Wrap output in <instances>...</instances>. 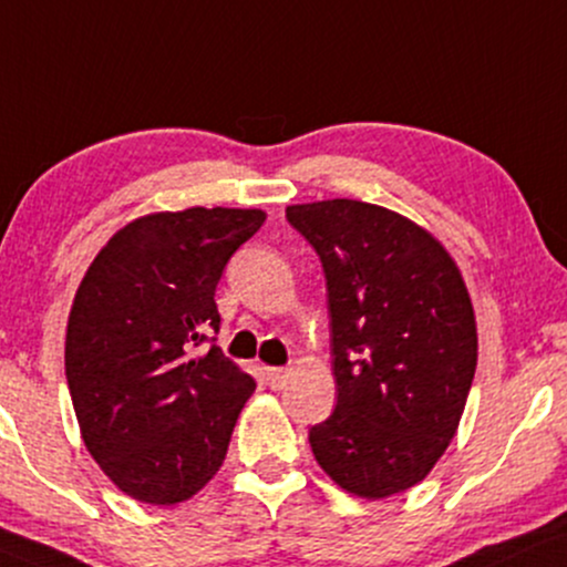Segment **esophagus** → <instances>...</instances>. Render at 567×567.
I'll list each match as a JSON object with an SVG mask.
<instances>
[{"instance_id":"1","label":"esophagus","mask_w":567,"mask_h":567,"mask_svg":"<svg viewBox=\"0 0 567 567\" xmlns=\"http://www.w3.org/2000/svg\"><path fill=\"white\" fill-rule=\"evenodd\" d=\"M286 381H289V370H284V368H268V383H270V389H284Z\"/></svg>"}]
</instances>
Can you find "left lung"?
Here are the masks:
<instances>
[{
  "label": "left lung",
  "mask_w": 567,
  "mask_h": 567,
  "mask_svg": "<svg viewBox=\"0 0 567 567\" xmlns=\"http://www.w3.org/2000/svg\"><path fill=\"white\" fill-rule=\"evenodd\" d=\"M326 272L337 410L310 446L362 499L421 484L463 417L478 362L476 312L442 241L358 199L286 207Z\"/></svg>",
  "instance_id": "left-lung-1"
}]
</instances>
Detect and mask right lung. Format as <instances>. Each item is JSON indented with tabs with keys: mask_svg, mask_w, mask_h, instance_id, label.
Segmentation results:
<instances>
[{
	"mask_svg": "<svg viewBox=\"0 0 567 567\" xmlns=\"http://www.w3.org/2000/svg\"><path fill=\"white\" fill-rule=\"evenodd\" d=\"M262 209L188 207L131 220L75 291L65 375L83 444L104 476L146 505H178L226 460L255 379L209 347L215 286Z\"/></svg>",
	"mask_w": 567,
	"mask_h": 567,
	"instance_id": "1",
	"label": "right lung"
}]
</instances>
